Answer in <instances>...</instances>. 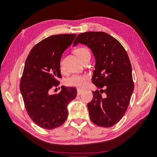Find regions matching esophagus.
I'll return each mask as SVG.
<instances>
[{"label": "esophagus", "mask_w": 157, "mask_h": 157, "mask_svg": "<svg viewBox=\"0 0 157 157\" xmlns=\"http://www.w3.org/2000/svg\"><path fill=\"white\" fill-rule=\"evenodd\" d=\"M84 90L82 89H80V88H78L77 89V95L78 96H79V95H80L81 94H82Z\"/></svg>", "instance_id": "obj_1"}]
</instances>
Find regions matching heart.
I'll return each instance as SVG.
<instances>
[{"label":"heart","mask_w":157,"mask_h":157,"mask_svg":"<svg viewBox=\"0 0 157 157\" xmlns=\"http://www.w3.org/2000/svg\"><path fill=\"white\" fill-rule=\"evenodd\" d=\"M75 53L78 58L82 60L88 56H90V50L84 46H80L75 49ZM60 67L62 69V63L60 62ZM88 80V77L86 75H73L66 80V83L70 86L82 88L86 85Z\"/></svg>","instance_id":"obj_1"}]
</instances>
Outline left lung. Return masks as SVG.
<instances>
[{
	"label": "left lung",
	"instance_id": "1",
	"mask_svg": "<svg viewBox=\"0 0 157 157\" xmlns=\"http://www.w3.org/2000/svg\"><path fill=\"white\" fill-rule=\"evenodd\" d=\"M78 43L87 45L96 58L92 81L100 90L92 92L93 99L87 105L90 118L97 126L111 127L124 115L134 91L129 57L119 42L104 32L80 33L73 45Z\"/></svg>",
	"mask_w": 157,
	"mask_h": 157
}]
</instances>
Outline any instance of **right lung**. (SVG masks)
I'll return each mask as SVG.
<instances>
[{
    "label": "right lung",
    "instance_id": "1",
    "mask_svg": "<svg viewBox=\"0 0 157 157\" xmlns=\"http://www.w3.org/2000/svg\"><path fill=\"white\" fill-rule=\"evenodd\" d=\"M75 37L76 34L52 35L33 47L26 59L20 91L28 115L44 129L52 130L63 124L68 116V103L77 96V89L63 86L58 94H50L61 78V56Z\"/></svg>",
    "mask_w": 157,
    "mask_h": 157
}]
</instances>
